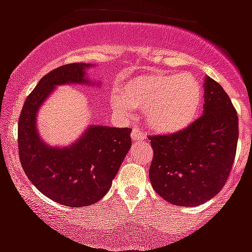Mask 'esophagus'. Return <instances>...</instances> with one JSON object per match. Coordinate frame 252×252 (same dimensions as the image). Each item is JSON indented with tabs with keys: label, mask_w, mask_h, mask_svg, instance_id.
Segmentation results:
<instances>
[{
	"label": "esophagus",
	"mask_w": 252,
	"mask_h": 252,
	"mask_svg": "<svg viewBox=\"0 0 252 252\" xmlns=\"http://www.w3.org/2000/svg\"><path fill=\"white\" fill-rule=\"evenodd\" d=\"M130 137L133 141H142V140H145V134L142 133L141 130L138 129L137 126H134L133 129H132V133H130Z\"/></svg>",
	"instance_id": "obj_1"
}]
</instances>
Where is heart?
I'll list each match as a JSON object with an SVG mask.
<instances>
[{
	"label": "heart",
	"mask_w": 252,
	"mask_h": 252,
	"mask_svg": "<svg viewBox=\"0 0 252 252\" xmlns=\"http://www.w3.org/2000/svg\"><path fill=\"white\" fill-rule=\"evenodd\" d=\"M203 89L191 73H153L138 77L114 94L116 108L129 114L145 110L148 126L159 133H175L187 128L199 115Z\"/></svg>",
	"instance_id": "obj_1"
}]
</instances>
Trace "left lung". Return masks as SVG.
Returning a JSON list of instances; mask_svg holds the SVG:
<instances>
[{
  "instance_id": "1",
  "label": "left lung",
  "mask_w": 252,
  "mask_h": 252,
  "mask_svg": "<svg viewBox=\"0 0 252 252\" xmlns=\"http://www.w3.org/2000/svg\"><path fill=\"white\" fill-rule=\"evenodd\" d=\"M204 111L186 129L149 136L154 191L179 207L211 200L226 183L238 142V116L229 95L205 77Z\"/></svg>"
}]
</instances>
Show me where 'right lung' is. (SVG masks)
Returning a JSON list of instances; mask_svg holds the SVG:
<instances>
[{"instance_id": "obj_1", "label": "right lung", "mask_w": 252, "mask_h": 252, "mask_svg": "<svg viewBox=\"0 0 252 252\" xmlns=\"http://www.w3.org/2000/svg\"><path fill=\"white\" fill-rule=\"evenodd\" d=\"M91 65H63L39 81L27 96L18 122V146L22 167L31 183L53 201L78 208L96 203L110 189L130 149V128L90 126L76 142L64 148L45 144L36 128L40 106L56 86L91 85L86 69Z\"/></svg>"}]
</instances>
